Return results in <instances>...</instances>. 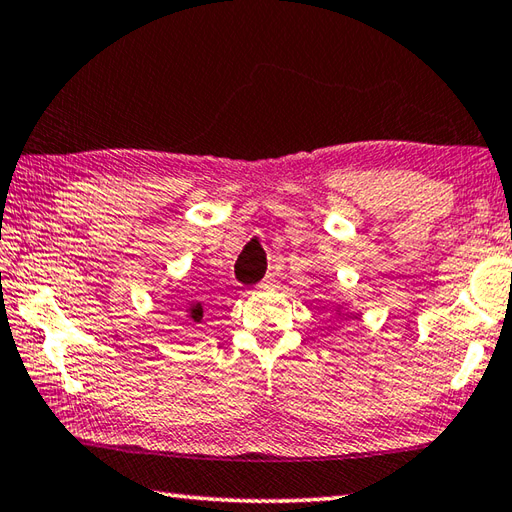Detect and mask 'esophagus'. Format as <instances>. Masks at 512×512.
Listing matches in <instances>:
<instances>
[{"label":"esophagus","mask_w":512,"mask_h":512,"mask_svg":"<svg viewBox=\"0 0 512 512\" xmlns=\"http://www.w3.org/2000/svg\"><path fill=\"white\" fill-rule=\"evenodd\" d=\"M276 287V276L274 274H267L260 282V289H274Z\"/></svg>","instance_id":"1"}]
</instances>
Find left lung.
<instances>
[{
  "mask_svg": "<svg viewBox=\"0 0 512 512\" xmlns=\"http://www.w3.org/2000/svg\"><path fill=\"white\" fill-rule=\"evenodd\" d=\"M337 315H342V320H355V313H342V306H339V309H337Z\"/></svg>",
  "mask_w": 512,
  "mask_h": 512,
  "instance_id": "1",
  "label": "left lung"
}]
</instances>
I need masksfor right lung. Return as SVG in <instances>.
<instances>
[{"label": "right lung", "mask_w": 512, "mask_h": 512, "mask_svg": "<svg viewBox=\"0 0 512 512\" xmlns=\"http://www.w3.org/2000/svg\"><path fill=\"white\" fill-rule=\"evenodd\" d=\"M181 317H184L186 322H201L203 317V306L199 302H190L184 311H181Z\"/></svg>", "instance_id": "obj_1"}]
</instances>
